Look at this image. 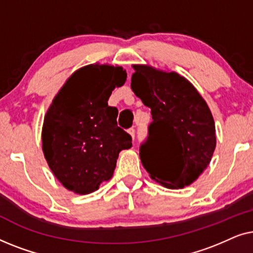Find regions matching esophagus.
Listing matches in <instances>:
<instances>
[{
  "label": "esophagus",
  "mask_w": 253,
  "mask_h": 253,
  "mask_svg": "<svg viewBox=\"0 0 253 253\" xmlns=\"http://www.w3.org/2000/svg\"><path fill=\"white\" fill-rule=\"evenodd\" d=\"M127 133H129L130 136L132 137V139H134V133H136V130H134V127H130V129L127 130Z\"/></svg>",
  "instance_id": "obj_1"
}]
</instances>
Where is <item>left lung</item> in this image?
Listing matches in <instances>:
<instances>
[{
    "label": "left lung",
    "mask_w": 253,
    "mask_h": 253,
    "mask_svg": "<svg viewBox=\"0 0 253 253\" xmlns=\"http://www.w3.org/2000/svg\"><path fill=\"white\" fill-rule=\"evenodd\" d=\"M132 68L131 88L150 107L153 119L140 146L141 164L166 188L188 186L205 170L215 150L212 113L195 86L176 72L141 64Z\"/></svg>",
    "instance_id": "1"
}]
</instances>
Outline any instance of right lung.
I'll return each instance as SVG.
<instances>
[{
	"instance_id": "right-lung-1",
	"label": "right lung",
	"mask_w": 253,
	"mask_h": 253,
	"mask_svg": "<svg viewBox=\"0 0 253 253\" xmlns=\"http://www.w3.org/2000/svg\"><path fill=\"white\" fill-rule=\"evenodd\" d=\"M126 81L122 67L89 64L72 74L55 95L42 126V151L64 188L87 195L112 178L131 136L117 126L119 110L108 106L113 89Z\"/></svg>"
}]
</instances>
